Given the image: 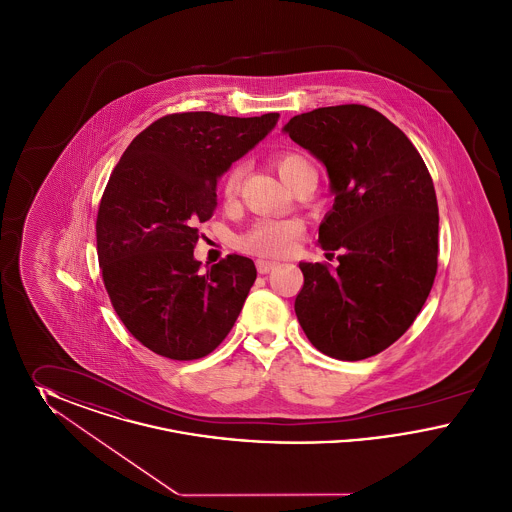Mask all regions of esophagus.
<instances>
[{"label": "esophagus", "mask_w": 512, "mask_h": 512, "mask_svg": "<svg viewBox=\"0 0 512 512\" xmlns=\"http://www.w3.org/2000/svg\"><path fill=\"white\" fill-rule=\"evenodd\" d=\"M276 267H278L276 261H267V259H259V261H257V270H259L261 274H268L270 270H274Z\"/></svg>", "instance_id": "esophagus-1"}]
</instances>
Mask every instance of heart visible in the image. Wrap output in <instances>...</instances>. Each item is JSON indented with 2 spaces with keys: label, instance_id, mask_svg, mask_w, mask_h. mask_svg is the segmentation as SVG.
I'll list each match as a JSON object with an SVG mask.
<instances>
[{
  "label": "heart",
  "instance_id": "b5f03b06",
  "mask_svg": "<svg viewBox=\"0 0 512 512\" xmlns=\"http://www.w3.org/2000/svg\"><path fill=\"white\" fill-rule=\"evenodd\" d=\"M274 165L280 178L290 188L307 172H315L311 161L305 155L295 151L280 153L274 159ZM242 178H244L242 165H234L230 171L226 172L222 180V195L226 201H232L238 195ZM303 230H305V224L299 219H259L236 238V245L245 253L261 255V257H282L292 251L293 245L299 240Z\"/></svg>",
  "mask_w": 512,
  "mask_h": 512
}]
</instances>
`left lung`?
<instances>
[{
	"mask_svg": "<svg viewBox=\"0 0 512 512\" xmlns=\"http://www.w3.org/2000/svg\"><path fill=\"white\" fill-rule=\"evenodd\" d=\"M324 163L334 197L318 244L340 265L299 263L295 315L328 357L361 361L399 340L438 272V199L411 140L366 105L301 113L284 126Z\"/></svg>",
	"mask_w": 512,
	"mask_h": 512,
	"instance_id": "left-lung-1",
	"label": "left lung"
}]
</instances>
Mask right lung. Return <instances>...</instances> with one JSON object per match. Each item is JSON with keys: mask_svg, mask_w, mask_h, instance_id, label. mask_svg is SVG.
Returning a JSON list of instances; mask_svg holds the SVG:
<instances>
[{"mask_svg": "<svg viewBox=\"0 0 512 512\" xmlns=\"http://www.w3.org/2000/svg\"><path fill=\"white\" fill-rule=\"evenodd\" d=\"M278 117L174 113L149 124L122 153L99 203V267L122 324L153 353L201 359L240 315L257 268L228 255L201 272L197 224L213 217L222 172Z\"/></svg>", "mask_w": 512, "mask_h": 512, "instance_id": "1", "label": "right lung"}]
</instances>
